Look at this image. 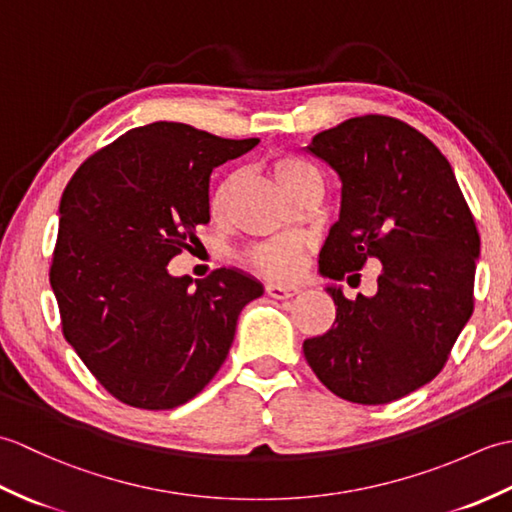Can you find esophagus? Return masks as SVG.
<instances>
[{
  "mask_svg": "<svg viewBox=\"0 0 512 512\" xmlns=\"http://www.w3.org/2000/svg\"><path fill=\"white\" fill-rule=\"evenodd\" d=\"M266 292H268V297H273V299H288L292 295H297L299 288L297 286H286V284H268Z\"/></svg>",
  "mask_w": 512,
  "mask_h": 512,
  "instance_id": "1",
  "label": "esophagus"
}]
</instances>
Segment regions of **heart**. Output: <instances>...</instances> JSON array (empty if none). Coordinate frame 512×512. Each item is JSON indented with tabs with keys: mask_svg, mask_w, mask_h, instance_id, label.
Segmentation results:
<instances>
[{
	"mask_svg": "<svg viewBox=\"0 0 512 512\" xmlns=\"http://www.w3.org/2000/svg\"><path fill=\"white\" fill-rule=\"evenodd\" d=\"M270 173H273L275 182L290 195V198L301 187H306V184H312V182L321 184L319 173L314 171V167L308 165L306 160L295 158V156H277L270 160ZM233 182L235 178H226L215 187L211 195V211L215 215L224 211L228 193L233 189ZM248 264L255 266L259 273H264L268 277H275V279L292 277L301 264L299 244L295 239H288V237L270 239V242H264L248 250Z\"/></svg>",
	"mask_w": 512,
	"mask_h": 512,
	"instance_id": "1",
	"label": "heart"
}]
</instances>
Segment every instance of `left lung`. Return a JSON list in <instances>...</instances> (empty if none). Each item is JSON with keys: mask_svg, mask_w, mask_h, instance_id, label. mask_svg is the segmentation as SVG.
I'll return each mask as SVG.
<instances>
[{"mask_svg": "<svg viewBox=\"0 0 512 512\" xmlns=\"http://www.w3.org/2000/svg\"><path fill=\"white\" fill-rule=\"evenodd\" d=\"M308 151L339 173L341 213L319 255L323 277L350 284L383 264L376 295L328 286L336 319L303 354L332 394L385 405L440 374L473 314L480 233L449 160L391 116H356L317 134Z\"/></svg>", "mask_w": 512, "mask_h": 512, "instance_id": "obj_1", "label": "left lung"}]
</instances>
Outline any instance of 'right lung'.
<instances>
[{"mask_svg":"<svg viewBox=\"0 0 512 512\" xmlns=\"http://www.w3.org/2000/svg\"><path fill=\"white\" fill-rule=\"evenodd\" d=\"M257 143L158 121L96 151L65 187L50 266L63 336L125 405L158 411L198 396L239 312L264 295L233 268L195 284L167 270L211 220V171Z\"/></svg>","mask_w":512,"mask_h":512,"instance_id":"add662e5","label":"right lung"}]
</instances>
